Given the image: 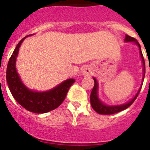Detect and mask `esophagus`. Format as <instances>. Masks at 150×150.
Segmentation results:
<instances>
[{
	"label": "esophagus",
	"mask_w": 150,
	"mask_h": 150,
	"mask_svg": "<svg viewBox=\"0 0 150 150\" xmlns=\"http://www.w3.org/2000/svg\"><path fill=\"white\" fill-rule=\"evenodd\" d=\"M82 73L83 75L86 76H89L91 75V68H89V66H85L82 68Z\"/></svg>",
	"instance_id": "1"
}]
</instances>
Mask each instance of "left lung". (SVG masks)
<instances>
[{
	"label": "left lung",
	"mask_w": 150,
	"mask_h": 150,
	"mask_svg": "<svg viewBox=\"0 0 150 150\" xmlns=\"http://www.w3.org/2000/svg\"><path fill=\"white\" fill-rule=\"evenodd\" d=\"M125 42H134L135 43H136L138 45V47H139L140 50V56H141V58H142V61L143 63V77H142V80H144L145 78V73H146V68H145V61L144 57H143V55H142V50H141V47H140L139 43L138 42L135 38H133L132 36H128V35H126L125 39ZM94 79V86L93 88V90L91 92V95H90V103H91L92 107L93 108V110L96 113H98L100 114H115V113H118L120 111H122L124 110L127 109L128 107H130L131 105L132 104L134 101L135 100V99L137 98L138 95L139 93L140 90H141V88L140 87L139 90L138 91L137 94L135 95V96L132 100L129 101V102L126 103L125 104L122 105H118V106H107V105H105L103 103H102L99 100L98 96H97V91H98V83H97V81L95 78H93Z\"/></svg>",
	"instance_id": "obj_1"
}]
</instances>
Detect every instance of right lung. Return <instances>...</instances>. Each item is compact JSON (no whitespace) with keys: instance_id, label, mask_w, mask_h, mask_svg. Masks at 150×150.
Listing matches in <instances>:
<instances>
[{"instance_id":"obj_1","label":"right lung","mask_w":150,"mask_h":150,"mask_svg":"<svg viewBox=\"0 0 150 150\" xmlns=\"http://www.w3.org/2000/svg\"><path fill=\"white\" fill-rule=\"evenodd\" d=\"M25 38L26 36L18 43L8 61L6 72L8 88L15 100L27 110L36 114L51 111L63 103L68 89L75 80L73 79L65 80L49 91L34 92L28 89L20 79L15 68V61L18 50Z\"/></svg>"}]
</instances>
